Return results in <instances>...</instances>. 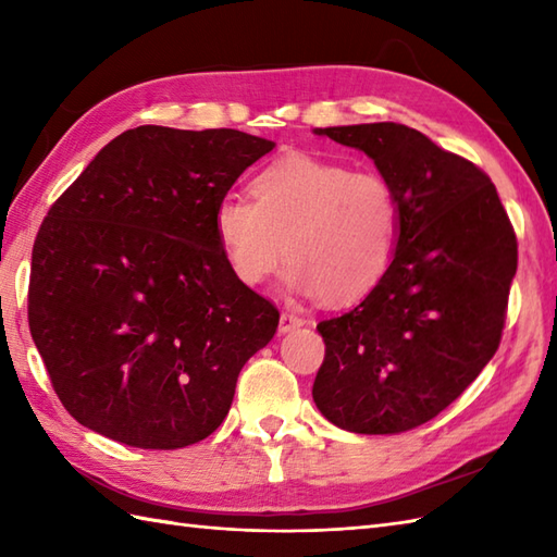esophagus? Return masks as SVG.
Wrapping results in <instances>:
<instances>
[{
	"label": "esophagus",
	"mask_w": 557,
	"mask_h": 557,
	"mask_svg": "<svg viewBox=\"0 0 557 557\" xmlns=\"http://www.w3.org/2000/svg\"><path fill=\"white\" fill-rule=\"evenodd\" d=\"M304 325V318L292 313V311H282L280 315V333H292V330H297Z\"/></svg>",
	"instance_id": "obj_1"
}]
</instances>
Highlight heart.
<instances>
[{"mask_svg": "<svg viewBox=\"0 0 557 557\" xmlns=\"http://www.w3.org/2000/svg\"><path fill=\"white\" fill-rule=\"evenodd\" d=\"M251 196H224L212 218L242 285L260 287L289 260L294 289L349 304L385 277L401 212L383 174L297 152L258 172Z\"/></svg>", "mask_w": 557, "mask_h": 557, "instance_id": "b5f03b06", "label": "heart"}]
</instances>
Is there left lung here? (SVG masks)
<instances>
[{
  "label": "left lung",
  "mask_w": 557,
  "mask_h": 557,
  "mask_svg": "<svg viewBox=\"0 0 557 557\" xmlns=\"http://www.w3.org/2000/svg\"><path fill=\"white\" fill-rule=\"evenodd\" d=\"M359 148L393 184V263L351 311L318 323L313 401L351 433L393 435L435 419L500 347L517 236L491 176L393 122L315 128Z\"/></svg>",
  "instance_id": "1"
}]
</instances>
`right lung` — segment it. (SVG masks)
Returning a JSON list of instances; mask_svg holds the SVG:
<instances>
[{"mask_svg": "<svg viewBox=\"0 0 557 557\" xmlns=\"http://www.w3.org/2000/svg\"><path fill=\"white\" fill-rule=\"evenodd\" d=\"M275 148L236 128H128L47 210L28 325L64 409L144 449L203 441L280 323L227 268L212 218Z\"/></svg>", "mask_w": 557, "mask_h": 557, "instance_id": "add662e5", "label": "right lung"}]
</instances>
